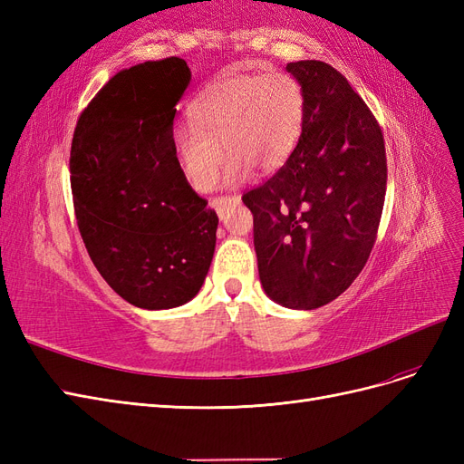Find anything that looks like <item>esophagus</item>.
Segmentation results:
<instances>
[{"label":"esophagus","mask_w":464,"mask_h":464,"mask_svg":"<svg viewBox=\"0 0 464 464\" xmlns=\"http://www.w3.org/2000/svg\"><path fill=\"white\" fill-rule=\"evenodd\" d=\"M237 203H240V198H237V195H218V198L210 199V207L217 210L220 218L224 217V213H227L228 205H237Z\"/></svg>","instance_id":"obj_1"}]
</instances>
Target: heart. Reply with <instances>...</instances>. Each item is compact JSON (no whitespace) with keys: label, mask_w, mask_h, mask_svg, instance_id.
Returning a JSON list of instances; mask_svg holds the SVG:
<instances>
[{"label":"heart","mask_w":464,"mask_h":464,"mask_svg":"<svg viewBox=\"0 0 464 464\" xmlns=\"http://www.w3.org/2000/svg\"><path fill=\"white\" fill-rule=\"evenodd\" d=\"M305 96L298 79L283 72L230 75L208 85L189 106V125L172 133V152L188 184L205 191L220 149L224 179L234 184L251 166L271 172L290 157L302 135Z\"/></svg>","instance_id":"1"}]
</instances>
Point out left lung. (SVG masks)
Wrapping results in <instances>:
<instances>
[{"instance_id":"obj_1","label":"left lung","mask_w":464,"mask_h":464,"mask_svg":"<svg viewBox=\"0 0 464 464\" xmlns=\"http://www.w3.org/2000/svg\"><path fill=\"white\" fill-rule=\"evenodd\" d=\"M305 96L298 145L242 195L266 296L315 310L354 283L377 237L387 189L383 133L368 104L325 62L286 65Z\"/></svg>"}]
</instances>
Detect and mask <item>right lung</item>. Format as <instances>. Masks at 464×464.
Listing matches in <instances>:
<instances>
[{
  "label": "right lung",
  "instance_id": "right-lung-1",
  "mask_svg": "<svg viewBox=\"0 0 464 464\" xmlns=\"http://www.w3.org/2000/svg\"><path fill=\"white\" fill-rule=\"evenodd\" d=\"M189 79L176 55L121 69L81 111L72 143L82 242L108 286L143 310L189 302L215 254L218 217L172 152Z\"/></svg>",
  "mask_w": 464,
  "mask_h": 464
}]
</instances>
